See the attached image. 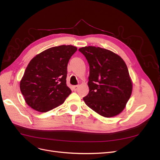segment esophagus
I'll list each match as a JSON object with an SVG mask.
<instances>
[{
  "mask_svg": "<svg viewBox=\"0 0 160 160\" xmlns=\"http://www.w3.org/2000/svg\"><path fill=\"white\" fill-rule=\"evenodd\" d=\"M79 88V85H74L72 86V89H73L74 91H77V89H78Z\"/></svg>",
  "mask_w": 160,
  "mask_h": 160,
  "instance_id": "34e87169",
  "label": "esophagus"
}]
</instances>
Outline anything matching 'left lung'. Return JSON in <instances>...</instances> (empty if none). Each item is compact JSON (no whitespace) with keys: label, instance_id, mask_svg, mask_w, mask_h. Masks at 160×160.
<instances>
[{"label":"left lung","instance_id":"left-lung-1","mask_svg":"<svg viewBox=\"0 0 160 160\" xmlns=\"http://www.w3.org/2000/svg\"><path fill=\"white\" fill-rule=\"evenodd\" d=\"M89 65V92L83 98L86 105L105 118L119 114L132 92L128 67L118 55L101 47L79 49Z\"/></svg>","mask_w":160,"mask_h":160}]
</instances>
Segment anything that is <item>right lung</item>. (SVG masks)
Listing matches in <instances>:
<instances>
[{"label":"right lung","mask_w":160,"mask_h":160,"mask_svg":"<svg viewBox=\"0 0 160 160\" xmlns=\"http://www.w3.org/2000/svg\"><path fill=\"white\" fill-rule=\"evenodd\" d=\"M77 50L72 45H61L32 58L20 82L21 91L28 106L47 112L64 103L71 93L66 84L67 65Z\"/></svg>","instance_id":"add662e5"}]
</instances>
